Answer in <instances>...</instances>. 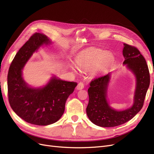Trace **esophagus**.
<instances>
[{
	"label": "esophagus",
	"mask_w": 154,
	"mask_h": 154,
	"mask_svg": "<svg viewBox=\"0 0 154 154\" xmlns=\"http://www.w3.org/2000/svg\"><path fill=\"white\" fill-rule=\"evenodd\" d=\"M84 88V84L82 82H80L78 84L77 87H76V88L78 90H81V89H83V88Z\"/></svg>",
	"instance_id": "esophagus-1"
}]
</instances>
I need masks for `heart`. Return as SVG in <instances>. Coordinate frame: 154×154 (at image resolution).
<instances>
[{
	"label": "heart",
	"instance_id": "b5f03b06",
	"mask_svg": "<svg viewBox=\"0 0 154 154\" xmlns=\"http://www.w3.org/2000/svg\"><path fill=\"white\" fill-rule=\"evenodd\" d=\"M114 60L113 54L110 51L94 48L85 51L79 55L75 60L76 66L82 69L92 68L95 72H103L112 65ZM74 69L73 67H72Z\"/></svg>",
	"mask_w": 154,
	"mask_h": 154
}]
</instances>
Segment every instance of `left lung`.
I'll return each instance as SVG.
<instances>
[{"label": "left lung", "instance_id": "left-lung-1", "mask_svg": "<svg viewBox=\"0 0 154 154\" xmlns=\"http://www.w3.org/2000/svg\"><path fill=\"white\" fill-rule=\"evenodd\" d=\"M123 55L125 59L123 64L136 79L134 103L130 108L124 110H117L110 106L106 100L110 73L92 80L88 89L89 101L86 112L91 122L100 127H114L125 123L141 110L144 104L150 81L146 60L136 47L127 44H124Z\"/></svg>", "mask_w": 154, "mask_h": 154}]
</instances>
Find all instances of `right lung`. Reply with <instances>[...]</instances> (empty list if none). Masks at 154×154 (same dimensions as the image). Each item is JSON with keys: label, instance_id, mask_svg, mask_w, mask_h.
Masks as SVG:
<instances>
[{"label": "right lung", "instance_id": "add662e5", "mask_svg": "<svg viewBox=\"0 0 154 154\" xmlns=\"http://www.w3.org/2000/svg\"><path fill=\"white\" fill-rule=\"evenodd\" d=\"M51 43L44 34L35 32L18 51L8 74L9 103L13 110L25 122L36 125H48L58 121L65 110L69 95L77 85L53 76L40 88L29 87L22 78V70L34 52Z\"/></svg>", "mask_w": 154, "mask_h": 154}]
</instances>
